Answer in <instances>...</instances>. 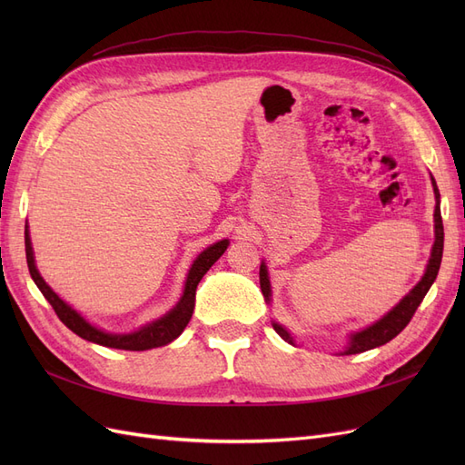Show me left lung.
<instances>
[{
    "label": "left lung",
    "instance_id": "1",
    "mask_svg": "<svg viewBox=\"0 0 465 465\" xmlns=\"http://www.w3.org/2000/svg\"><path fill=\"white\" fill-rule=\"evenodd\" d=\"M432 186H434V193H436L434 246H432L430 260H429V265H427V272H425L423 279H420L419 283L410 291V294H405V297L400 301V304L393 306L382 320H378L367 330L351 335V343L343 351V355H357V353H362V351H369V349H374V347H380V345L391 341L393 337H396L407 326V323L411 322L419 304L423 302L425 294L429 292L430 285L434 283L436 275H439L440 262H442V250H444V227H442V217H440V193H439V188H436L434 180H432ZM260 287H262L265 301H270L272 289H270V279H267V270H265L263 263L260 265ZM273 330L281 337H283L285 341L292 343V337L289 335V331L283 326H279V323L273 322Z\"/></svg>",
    "mask_w": 465,
    "mask_h": 465
}]
</instances>
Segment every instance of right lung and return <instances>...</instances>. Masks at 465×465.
<instances>
[{
  "label": "right lung",
  "instance_id": "obj_1",
  "mask_svg": "<svg viewBox=\"0 0 465 465\" xmlns=\"http://www.w3.org/2000/svg\"><path fill=\"white\" fill-rule=\"evenodd\" d=\"M227 246H229V241H221L202 252L198 260H195L193 265L190 267L184 294H182L180 302L166 316H163L161 320H154L153 323H149V326L142 328L139 331H134V333H106L103 330L91 326L85 318L77 314L72 306L65 304L58 297V294H55L46 285V281L40 277L36 265H35L29 229H25V252H26V263H29L31 277L35 279V283L40 289V292L45 294V299L52 304L54 312L58 314V318L65 323L69 330L77 333L79 337H83V340L104 345V347L125 349V351H145V349H153V347H163L166 343L174 341L176 337L184 331V328L188 326V322L192 318V312H193L195 289H198V283L202 281V277L209 272V267L224 254Z\"/></svg>",
  "mask_w": 465,
  "mask_h": 465
}]
</instances>
